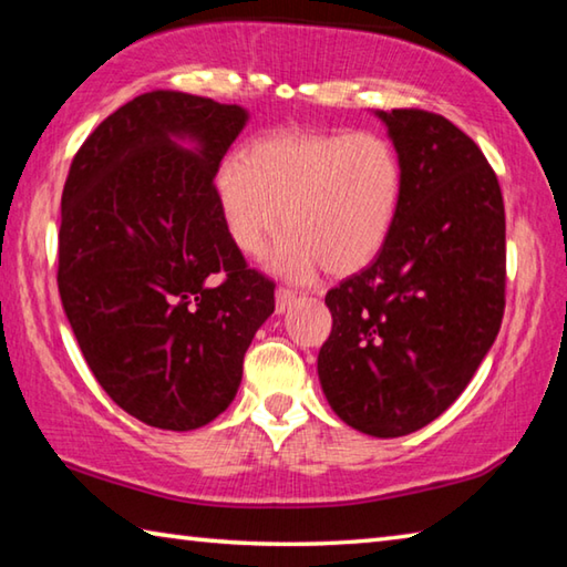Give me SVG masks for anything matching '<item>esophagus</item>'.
Instances as JSON below:
<instances>
[{
	"mask_svg": "<svg viewBox=\"0 0 567 567\" xmlns=\"http://www.w3.org/2000/svg\"><path fill=\"white\" fill-rule=\"evenodd\" d=\"M295 297L297 295L292 290H287V287H277V292H275V310L277 312H285L287 307L295 302Z\"/></svg>",
	"mask_w": 567,
	"mask_h": 567,
	"instance_id": "34e87169",
	"label": "esophagus"
}]
</instances>
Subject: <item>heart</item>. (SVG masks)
Listing matches in <instances>:
<instances>
[{
  "instance_id": "1",
  "label": "heart",
  "mask_w": 567,
  "mask_h": 567,
  "mask_svg": "<svg viewBox=\"0 0 567 567\" xmlns=\"http://www.w3.org/2000/svg\"><path fill=\"white\" fill-rule=\"evenodd\" d=\"M233 245L260 255L285 225L272 267L297 280L322 265L358 272L388 245L402 199V162L378 132H275L215 177Z\"/></svg>"
}]
</instances>
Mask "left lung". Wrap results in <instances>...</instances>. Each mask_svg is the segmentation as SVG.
I'll use <instances>...</instances> for the list:
<instances>
[{
	"mask_svg": "<svg viewBox=\"0 0 567 567\" xmlns=\"http://www.w3.org/2000/svg\"><path fill=\"white\" fill-rule=\"evenodd\" d=\"M402 162L388 245L332 287L318 354L342 422L400 437L443 415L493 348L505 310V207L493 167L453 122L425 110L375 112Z\"/></svg>",
	"mask_w": 567,
	"mask_h": 567,
	"instance_id": "8db88e82",
	"label": "left lung"
}]
</instances>
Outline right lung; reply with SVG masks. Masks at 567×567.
<instances>
[{"mask_svg":"<svg viewBox=\"0 0 567 567\" xmlns=\"http://www.w3.org/2000/svg\"><path fill=\"white\" fill-rule=\"evenodd\" d=\"M247 117L197 94H140L84 140L64 182V315L102 390L152 427L185 433L225 412L275 312V282L249 270L215 197Z\"/></svg>","mask_w":567,"mask_h":567,"instance_id":"right-lung-1","label":"right lung"}]
</instances>
